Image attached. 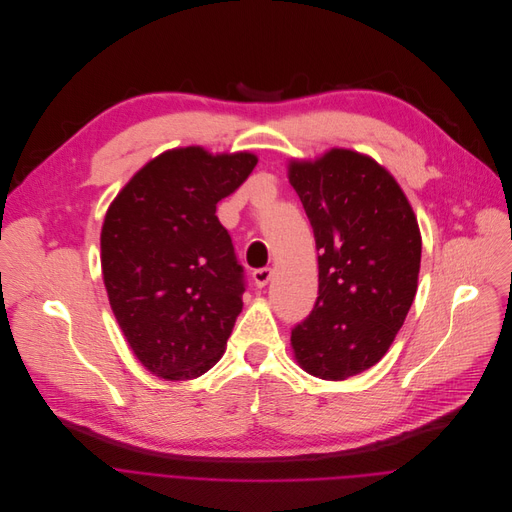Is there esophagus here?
<instances>
[{
    "label": "esophagus",
    "instance_id": "34e87169",
    "mask_svg": "<svg viewBox=\"0 0 512 512\" xmlns=\"http://www.w3.org/2000/svg\"><path fill=\"white\" fill-rule=\"evenodd\" d=\"M252 278H254V284H256L258 288H264V286L268 284V280L272 278V270H270V268H256V270L252 272Z\"/></svg>",
    "mask_w": 512,
    "mask_h": 512
}]
</instances>
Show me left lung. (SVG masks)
I'll return each instance as SVG.
<instances>
[{"instance_id": "obj_1", "label": "left lung", "mask_w": 512, "mask_h": 512, "mask_svg": "<svg viewBox=\"0 0 512 512\" xmlns=\"http://www.w3.org/2000/svg\"><path fill=\"white\" fill-rule=\"evenodd\" d=\"M288 179L319 250V296L292 329L294 357L306 373L341 381L387 353L410 311L422 260L418 220L397 181L349 149L292 161Z\"/></svg>"}]
</instances>
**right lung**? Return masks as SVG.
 <instances>
[{
  "label": "right lung",
  "mask_w": 512,
  "mask_h": 512,
  "mask_svg": "<svg viewBox=\"0 0 512 512\" xmlns=\"http://www.w3.org/2000/svg\"><path fill=\"white\" fill-rule=\"evenodd\" d=\"M256 163L252 153L171 149L111 203L100 232L102 278L127 343L157 377L195 379L224 355L246 280L216 206Z\"/></svg>",
  "instance_id": "right-lung-1"
}]
</instances>
